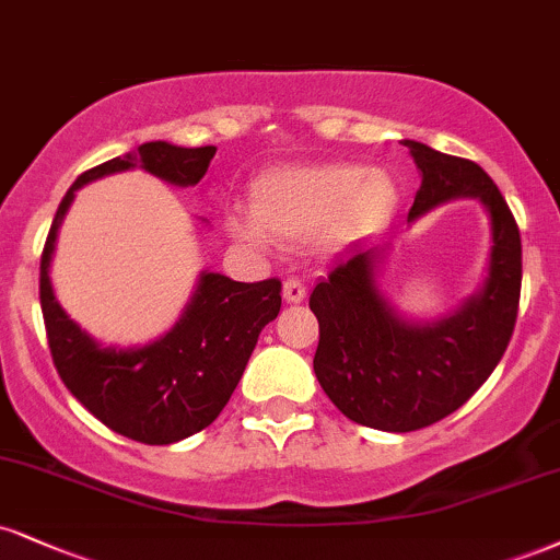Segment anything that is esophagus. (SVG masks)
<instances>
[{"label": "esophagus", "mask_w": 560, "mask_h": 560, "mask_svg": "<svg viewBox=\"0 0 560 560\" xmlns=\"http://www.w3.org/2000/svg\"><path fill=\"white\" fill-rule=\"evenodd\" d=\"M305 294H307V287L302 284L300 279H287L284 281V300L289 302V305H298V302H302L305 300Z\"/></svg>", "instance_id": "34e87169"}]
</instances>
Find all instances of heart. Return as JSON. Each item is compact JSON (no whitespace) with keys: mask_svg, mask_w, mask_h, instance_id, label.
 <instances>
[{"mask_svg":"<svg viewBox=\"0 0 560 560\" xmlns=\"http://www.w3.org/2000/svg\"><path fill=\"white\" fill-rule=\"evenodd\" d=\"M396 203L399 187L386 170H362L341 161L279 166L253 182V213L229 208L226 229L255 250H271L276 240L307 237L336 250L378 232Z\"/></svg>","mask_w":560,"mask_h":560,"instance_id":"heart-1","label":"heart"}]
</instances>
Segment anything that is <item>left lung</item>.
<instances>
[{
    "label": "left lung",
    "mask_w": 560,
    "mask_h": 560,
    "mask_svg": "<svg viewBox=\"0 0 560 560\" xmlns=\"http://www.w3.org/2000/svg\"><path fill=\"white\" fill-rule=\"evenodd\" d=\"M422 185L407 221L435 206L472 198L490 219L488 276L472 298L433 320L394 307L378 284L390 242L349 247L310 294L320 326L313 370L352 422L409 433L443 420L488 381L514 334L522 292V240L495 182L475 161L404 140Z\"/></svg>",
    "instance_id": "left-lung-1"
}]
</instances>
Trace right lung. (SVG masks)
<instances>
[{"label": "right lung", "instance_id": "1", "mask_svg": "<svg viewBox=\"0 0 560 560\" xmlns=\"http://www.w3.org/2000/svg\"><path fill=\"white\" fill-rule=\"evenodd\" d=\"M215 156L213 145L166 140L138 145L80 174L54 215L42 255V310L59 378L96 420L148 446H170L211 425L245 373L258 336L281 310V281L242 284L200 271L190 302L161 339L143 347H104L59 305L51 258L59 226L80 187L106 174L140 170L177 187H195Z\"/></svg>", "mask_w": 560, "mask_h": 560}]
</instances>
